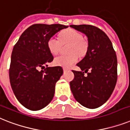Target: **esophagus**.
Returning a JSON list of instances; mask_svg holds the SVG:
<instances>
[{
	"instance_id": "obj_1",
	"label": "esophagus",
	"mask_w": 130,
	"mask_h": 130,
	"mask_svg": "<svg viewBox=\"0 0 130 130\" xmlns=\"http://www.w3.org/2000/svg\"><path fill=\"white\" fill-rule=\"evenodd\" d=\"M68 70H69L68 69L65 68V67H63V71H68Z\"/></svg>"
}]
</instances>
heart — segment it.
Returning <instances> with one entry per match:
<instances>
[{"label":"heart","instance_id":"b5f03b06","mask_svg":"<svg viewBox=\"0 0 130 130\" xmlns=\"http://www.w3.org/2000/svg\"><path fill=\"white\" fill-rule=\"evenodd\" d=\"M60 40L62 43H70L69 53L71 54L60 55L54 59V63L56 65L61 67H69L77 61L78 55L81 57L85 55L87 51V42L83 40L82 33L73 28H67L63 30L59 34ZM61 42L55 37H51L47 41L48 51L53 55L59 53L61 48Z\"/></svg>","mask_w":130,"mask_h":130}]
</instances>
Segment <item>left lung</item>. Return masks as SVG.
Here are the masks:
<instances>
[{
	"instance_id": "obj_1",
	"label": "left lung",
	"mask_w": 130,
	"mask_h": 130,
	"mask_svg": "<svg viewBox=\"0 0 130 130\" xmlns=\"http://www.w3.org/2000/svg\"><path fill=\"white\" fill-rule=\"evenodd\" d=\"M71 27L84 33L88 41L86 55L77 64L84 71H72L75 77L70 82L71 90L81 105L98 108L107 102L114 90L118 79L116 54L109 37L98 27L89 25ZM84 72L88 73L86 77Z\"/></svg>"
}]
</instances>
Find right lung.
Instances as JSON below:
<instances>
[{"instance_id":"add662e5","label":"right lung","mask_w":130,"mask_h":130,"mask_svg":"<svg viewBox=\"0 0 130 130\" xmlns=\"http://www.w3.org/2000/svg\"><path fill=\"white\" fill-rule=\"evenodd\" d=\"M67 27L60 24L32 25L14 46L9 69L10 85L17 99L27 109L40 110L54 97L55 84L63 70L60 66L48 67L53 56L47 41Z\"/></svg>"}]
</instances>
